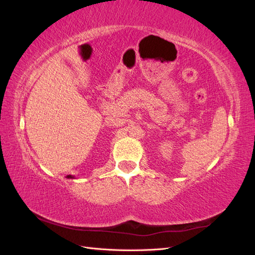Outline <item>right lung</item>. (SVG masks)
<instances>
[{
    "label": "right lung",
    "instance_id": "1",
    "mask_svg": "<svg viewBox=\"0 0 255 255\" xmlns=\"http://www.w3.org/2000/svg\"><path fill=\"white\" fill-rule=\"evenodd\" d=\"M67 177H68V179H74V176H72V175H68Z\"/></svg>",
    "mask_w": 255,
    "mask_h": 255
}]
</instances>
